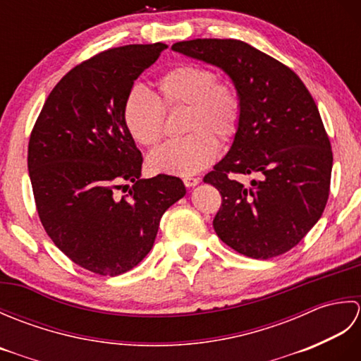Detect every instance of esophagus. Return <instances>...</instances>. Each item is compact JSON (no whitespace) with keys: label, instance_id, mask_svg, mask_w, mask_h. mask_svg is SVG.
Instances as JSON below:
<instances>
[{"label":"esophagus","instance_id":"34e87169","mask_svg":"<svg viewBox=\"0 0 361 361\" xmlns=\"http://www.w3.org/2000/svg\"><path fill=\"white\" fill-rule=\"evenodd\" d=\"M183 181H185V185L188 186V188H192V186H197L198 183H200V180L198 178H195V176H185V178H183Z\"/></svg>","mask_w":361,"mask_h":361}]
</instances>
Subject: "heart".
<instances>
[{"mask_svg":"<svg viewBox=\"0 0 361 361\" xmlns=\"http://www.w3.org/2000/svg\"><path fill=\"white\" fill-rule=\"evenodd\" d=\"M152 99L135 88L122 106V121L132 140L142 147H155L164 136V113L186 109L178 141L167 142L149 157L157 173L189 176L214 163L219 142H229L239 132L243 99L237 83L219 78L211 66L178 63L169 68L153 83Z\"/></svg>","mask_w":361,"mask_h":361,"instance_id":"heart-1","label":"heart"}]
</instances>
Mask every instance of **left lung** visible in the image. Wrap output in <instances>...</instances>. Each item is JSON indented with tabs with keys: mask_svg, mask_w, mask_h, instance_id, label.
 Segmentation results:
<instances>
[{
	"mask_svg": "<svg viewBox=\"0 0 361 361\" xmlns=\"http://www.w3.org/2000/svg\"><path fill=\"white\" fill-rule=\"evenodd\" d=\"M172 49L220 66L243 99L231 149L203 178L221 195L217 235L252 259L290 251L323 216L331 192V141L309 90L288 66L240 40L195 38ZM235 174L255 178L243 185Z\"/></svg>",
	"mask_w": 361,
	"mask_h": 361,
	"instance_id": "left-lung-1",
	"label": "left lung"
}]
</instances>
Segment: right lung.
<instances>
[{
  "label": "right lung",
  "mask_w": 361,
  "mask_h": 361,
  "mask_svg": "<svg viewBox=\"0 0 361 361\" xmlns=\"http://www.w3.org/2000/svg\"><path fill=\"white\" fill-rule=\"evenodd\" d=\"M166 48L127 44L83 60L54 87L30 132L38 217L56 247L91 273L118 276L140 264L166 209L186 194L178 176L140 178L142 155L122 121L133 82Z\"/></svg>",
  "instance_id": "add662e5"
}]
</instances>
